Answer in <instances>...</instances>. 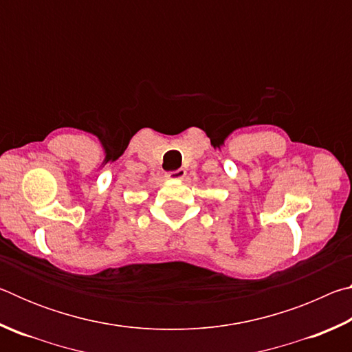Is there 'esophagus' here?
Returning <instances> with one entry per match:
<instances>
[{
	"label": "esophagus",
	"instance_id": "34e87169",
	"mask_svg": "<svg viewBox=\"0 0 352 352\" xmlns=\"http://www.w3.org/2000/svg\"><path fill=\"white\" fill-rule=\"evenodd\" d=\"M184 175H186V169L183 168L168 172V178H172V180H182V178H184Z\"/></svg>",
	"mask_w": 352,
	"mask_h": 352
}]
</instances>
